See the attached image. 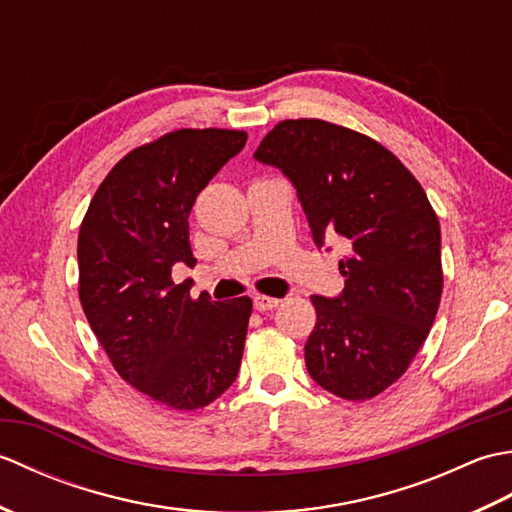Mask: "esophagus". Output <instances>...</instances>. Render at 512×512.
<instances>
[{"label": "esophagus", "instance_id": "34e87169", "mask_svg": "<svg viewBox=\"0 0 512 512\" xmlns=\"http://www.w3.org/2000/svg\"><path fill=\"white\" fill-rule=\"evenodd\" d=\"M253 303H255V310L257 312H266V310H273V308H279L281 301L279 297H268V295H257L255 299H253Z\"/></svg>", "mask_w": 512, "mask_h": 512}]
</instances>
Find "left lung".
I'll return each instance as SVG.
<instances>
[{
	"label": "left lung",
	"instance_id": "obj_1",
	"mask_svg": "<svg viewBox=\"0 0 512 512\" xmlns=\"http://www.w3.org/2000/svg\"><path fill=\"white\" fill-rule=\"evenodd\" d=\"M255 158L297 187L314 242L343 237V295H314L317 323L306 367L330 394L369 400L407 372L442 297L438 215L413 173L350 127L288 118L259 143Z\"/></svg>",
	"mask_w": 512,
	"mask_h": 512
}]
</instances>
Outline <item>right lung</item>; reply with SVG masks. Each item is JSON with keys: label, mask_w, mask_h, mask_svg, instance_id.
I'll return each mask as SVG.
<instances>
[{"label": "right lung", "mask_w": 512, "mask_h": 512, "mask_svg": "<svg viewBox=\"0 0 512 512\" xmlns=\"http://www.w3.org/2000/svg\"><path fill=\"white\" fill-rule=\"evenodd\" d=\"M239 129H173L116 162L79 228V299L96 339L129 385L158 405L193 411L233 385L250 297L211 301L173 284L195 264L189 215L198 193L242 151Z\"/></svg>", "instance_id": "add662e5"}]
</instances>
